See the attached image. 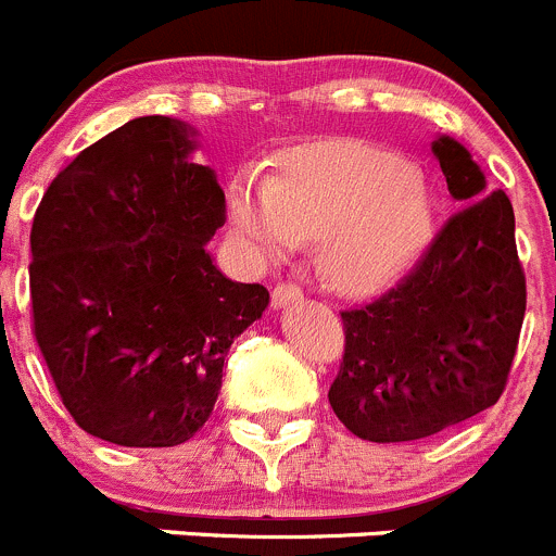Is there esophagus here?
Here are the masks:
<instances>
[{"mask_svg":"<svg viewBox=\"0 0 556 556\" xmlns=\"http://www.w3.org/2000/svg\"><path fill=\"white\" fill-rule=\"evenodd\" d=\"M302 300V289L294 283H278L276 289H273V307L280 311V307L286 305H294V302Z\"/></svg>","mask_w":556,"mask_h":556,"instance_id":"34e87169","label":"esophagus"}]
</instances>
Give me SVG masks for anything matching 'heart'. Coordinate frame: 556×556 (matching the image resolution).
<instances>
[{
	"instance_id": "heart-1",
	"label": "heart",
	"mask_w": 556,
	"mask_h": 556,
	"mask_svg": "<svg viewBox=\"0 0 556 556\" xmlns=\"http://www.w3.org/2000/svg\"><path fill=\"white\" fill-rule=\"evenodd\" d=\"M232 235L262 260L313 240L324 283L372 296L403 280L438 238V200L408 159L356 140L286 148L267 178L235 175L224 194Z\"/></svg>"
}]
</instances>
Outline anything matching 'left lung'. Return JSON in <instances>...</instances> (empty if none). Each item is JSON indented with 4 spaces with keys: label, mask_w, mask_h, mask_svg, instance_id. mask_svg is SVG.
<instances>
[{
    "label": "left lung",
    "mask_w": 556,
    "mask_h": 556,
    "mask_svg": "<svg viewBox=\"0 0 556 556\" xmlns=\"http://www.w3.org/2000/svg\"><path fill=\"white\" fill-rule=\"evenodd\" d=\"M430 148L459 211L394 289L340 313L329 405L362 441H421L492 408L525 321L510 200L489 191L463 142L441 135Z\"/></svg>",
    "instance_id": "8db88e82"
}]
</instances>
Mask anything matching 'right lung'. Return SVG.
<instances>
[{
  "label": "right lung",
  "mask_w": 556,
  "mask_h": 556,
  "mask_svg": "<svg viewBox=\"0 0 556 556\" xmlns=\"http://www.w3.org/2000/svg\"><path fill=\"white\" fill-rule=\"evenodd\" d=\"M194 151L186 121H129L53 178L31 224L37 345L78 427L115 446L189 441L229 345L270 305L207 254L224 191Z\"/></svg>",
  "instance_id": "1"
}]
</instances>
